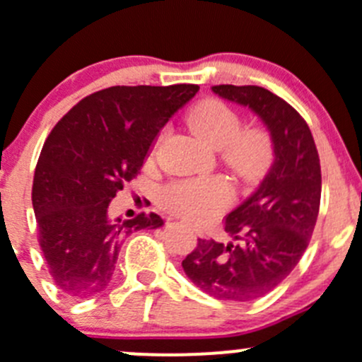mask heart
I'll list each match as a JSON object with an SVG mask.
<instances>
[{
  "label": "heart",
  "instance_id": "b5f03b06",
  "mask_svg": "<svg viewBox=\"0 0 362 362\" xmlns=\"http://www.w3.org/2000/svg\"><path fill=\"white\" fill-rule=\"evenodd\" d=\"M189 125L206 145L223 152V159L242 177L262 173L270 157V143L259 129H242L237 111L216 99L198 104ZM231 198L230 185L219 178H187L164 191L168 205L192 219H209Z\"/></svg>",
  "mask_w": 362,
  "mask_h": 362
}]
</instances>
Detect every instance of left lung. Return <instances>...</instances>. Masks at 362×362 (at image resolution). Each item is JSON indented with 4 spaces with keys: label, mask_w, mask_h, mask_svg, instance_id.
Returning <instances> with one entry per match:
<instances>
[{
    "label": "left lung",
    "mask_w": 362,
    "mask_h": 362,
    "mask_svg": "<svg viewBox=\"0 0 362 362\" xmlns=\"http://www.w3.org/2000/svg\"><path fill=\"white\" fill-rule=\"evenodd\" d=\"M212 92L263 122L274 163L255 192L224 217L231 242L198 238L182 267L209 296L247 303L274 290L306 251L320 209V159L308 124L281 97L233 84H217Z\"/></svg>",
    "instance_id": "1"
}]
</instances>
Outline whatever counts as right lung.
Returning a JSON list of instances; mask_svg holds the SVG:
<instances>
[{"instance_id": "add662e5", "label": "right lung", "mask_w": 362, "mask_h": 362, "mask_svg": "<svg viewBox=\"0 0 362 362\" xmlns=\"http://www.w3.org/2000/svg\"><path fill=\"white\" fill-rule=\"evenodd\" d=\"M198 84L111 86L84 97L47 136L35 168L38 242L65 296L107 286L120 245L132 231L156 230L157 214L111 219V199L141 170L160 129L187 104Z\"/></svg>"}]
</instances>
